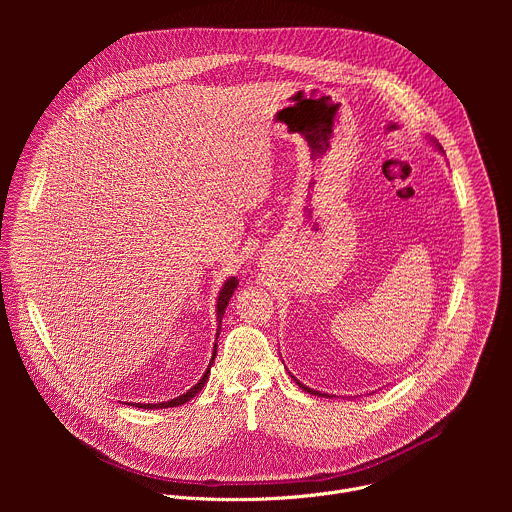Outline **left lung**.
Returning a JSON list of instances; mask_svg holds the SVG:
<instances>
[{"instance_id": "8db88e82", "label": "left lung", "mask_w": 512, "mask_h": 512, "mask_svg": "<svg viewBox=\"0 0 512 512\" xmlns=\"http://www.w3.org/2000/svg\"><path fill=\"white\" fill-rule=\"evenodd\" d=\"M437 148H440V145H437ZM440 150H442V148H440ZM291 379H294V381H296V383H298V385H300V389H304V391H308V393H310V395H318V397H326V399H330V397H334V395H328V393H320V391H314V389H308V387H306V385H302V383H300V381H298V379H296V377H291Z\"/></svg>"}]
</instances>
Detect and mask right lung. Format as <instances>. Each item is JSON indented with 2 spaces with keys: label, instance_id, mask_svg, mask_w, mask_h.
Returning a JSON list of instances; mask_svg holds the SVG:
<instances>
[{
  "label": "right lung",
  "instance_id": "1",
  "mask_svg": "<svg viewBox=\"0 0 512 512\" xmlns=\"http://www.w3.org/2000/svg\"><path fill=\"white\" fill-rule=\"evenodd\" d=\"M237 285H239L237 277H229V279L225 281L223 289H221V294H218V302H216V320H218L216 338H218V334H221V320H223V316H225V308H227V304H229V300H231V296H233V291L237 289ZM214 356H216V344H214V348H212V358H210V360H214ZM208 373H210V369H206V373L202 375V379H200L192 389H188L184 395H180V397H176V399H172V401H162V403H135V407H141V409H168V407L184 405L186 401H190L192 397H196V393L202 391V387L206 385Z\"/></svg>",
  "mask_w": 512,
  "mask_h": 512
}]
</instances>
